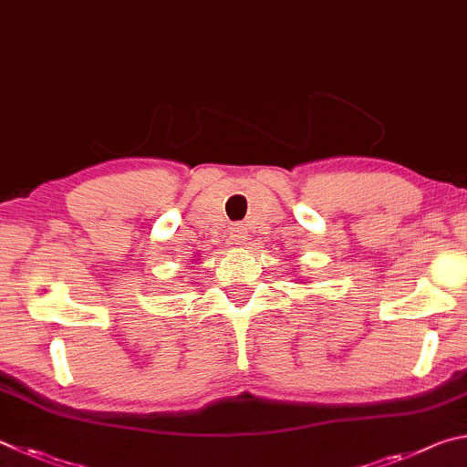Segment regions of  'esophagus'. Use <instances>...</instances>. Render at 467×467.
<instances>
[{
	"label": "esophagus",
	"instance_id": "esophagus-1",
	"mask_svg": "<svg viewBox=\"0 0 467 467\" xmlns=\"http://www.w3.org/2000/svg\"><path fill=\"white\" fill-rule=\"evenodd\" d=\"M229 240H232V244H235V246H242V244L246 242V229L242 225L232 227L229 229Z\"/></svg>",
	"mask_w": 467,
	"mask_h": 467
}]
</instances>
